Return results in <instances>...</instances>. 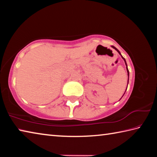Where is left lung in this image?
I'll return each mask as SVG.
<instances>
[{
    "label": "left lung",
    "mask_w": 157,
    "mask_h": 157,
    "mask_svg": "<svg viewBox=\"0 0 157 157\" xmlns=\"http://www.w3.org/2000/svg\"><path fill=\"white\" fill-rule=\"evenodd\" d=\"M112 47L114 49H115L116 50V51L117 52H118V53H119V54H120L121 55V52H120V51H119V50H118V49H117L116 48H115V47H114V46H112ZM121 57H122V58H123V60L124 61V63H125V65H126V69H127V75H128V82H129V70H128V68H127V63H126V61H125V59H124V58L123 57V56H122V55H121ZM127 85H128V83H127ZM124 93H125V92H124Z\"/></svg>",
    "instance_id": "1"
}]
</instances>
